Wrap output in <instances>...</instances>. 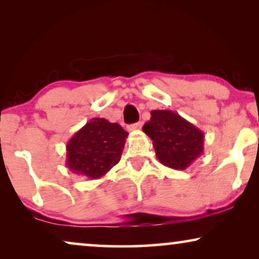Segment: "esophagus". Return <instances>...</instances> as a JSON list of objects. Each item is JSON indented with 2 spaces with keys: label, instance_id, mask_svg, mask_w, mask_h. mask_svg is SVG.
<instances>
[{
  "label": "esophagus",
  "instance_id": "34e87169",
  "mask_svg": "<svg viewBox=\"0 0 259 259\" xmlns=\"http://www.w3.org/2000/svg\"><path fill=\"white\" fill-rule=\"evenodd\" d=\"M141 127V122H136V123H133V125H131V126H128V130L130 131H134V130H139Z\"/></svg>",
  "mask_w": 259,
  "mask_h": 259
}]
</instances>
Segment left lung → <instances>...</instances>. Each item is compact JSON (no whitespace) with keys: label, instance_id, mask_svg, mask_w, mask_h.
Listing matches in <instances>:
<instances>
[{"label":"left lung","instance_id":"8db88e82","mask_svg":"<svg viewBox=\"0 0 259 259\" xmlns=\"http://www.w3.org/2000/svg\"><path fill=\"white\" fill-rule=\"evenodd\" d=\"M143 131L152 139L158 160L169 168L185 169L204 152V133L178 113L152 111Z\"/></svg>","mask_w":259,"mask_h":259}]
</instances>
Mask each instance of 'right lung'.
<instances>
[{"instance_id":"add662e5","label":"right lung","mask_w":259,"mask_h":259,"mask_svg":"<svg viewBox=\"0 0 259 259\" xmlns=\"http://www.w3.org/2000/svg\"><path fill=\"white\" fill-rule=\"evenodd\" d=\"M127 136L119 123L92 119L67 143V167L88 179L101 178L119 162Z\"/></svg>"}]
</instances>
